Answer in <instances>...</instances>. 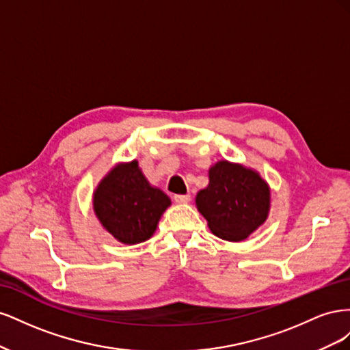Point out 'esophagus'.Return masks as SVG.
<instances>
[{"instance_id":"obj_1","label":"esophagus","mask_w":350,"mask_h":350,"mask_svg":"<svg viewBox=\"0 0 350 350\" xmlns=\"http://www.w3.org/2000/svg\"><path fill=\"white\" fill-rule=\"evenodd\" d=\"M174 200L176 201V203H188V201L191 200V196H189V194H175Z\"/></svg>"}]
</instances>
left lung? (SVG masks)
Returning <instances> with one entry per match:
<instances>
[{"label": "left lung", "mask_w": 350, "mask_h": 350, "mask_svg": "<svg viewBox=\"0 0 350 350\" xmlns=\"http://www.w3.org/2000/svg\"><path fill=\"white\" fill-rule=\"evenodd\" d=\"M208 187L197 194L198 211L221 239L242 241L267 219L270 189L257 172L226 161L208 171Z\"/></svg>", "instance_id": "1"}]
</instances>
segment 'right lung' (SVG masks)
I'll use <instances>...</instances> for the list:
<instances>
[{"label":"right lung","mask_w":350,"mask_h":350,"mask_svg":"<svg viewBox=\"0 0 350 350\" xmlns=\"http://www.w3.org/2000/svg\"><path fill=\"white\" fill-rule=\"evenodd\" d=\"M169 204V197L147 183L135 161L116 165L93 194L94 213L103 228L130 245L154 234Z\"/></svg>","instance_id":"obj_1"}]
</instances>
